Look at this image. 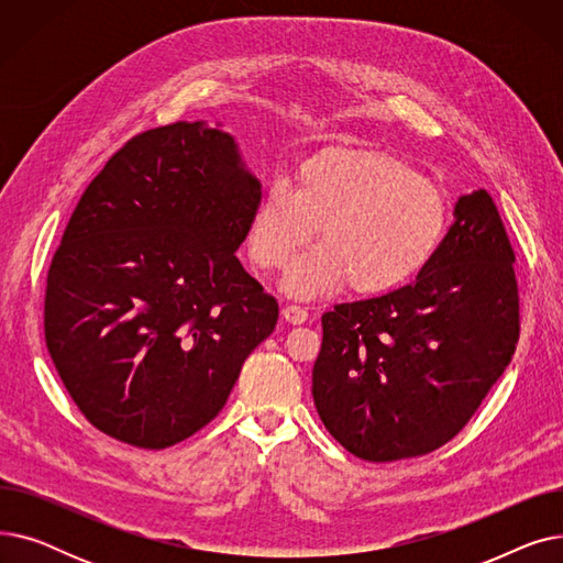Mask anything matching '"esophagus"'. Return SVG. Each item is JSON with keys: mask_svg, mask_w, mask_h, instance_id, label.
<instances>
[{"mask_svg": "<svg viewBox=\"0 0 563 563\" xmlns=\"http://www.w3.org/2000/svg\"><path fill=\"white\" fill-rule=\"evenodd\" d=\"M283 317H285L287 323H294V327H297V323H306L308 321V310L301 308V306H285L283 308Z\"/></svg>", "mask_w": 563, "mask_h": 563, "instance_id": "1", "label": "esophagus"}]
</instances>
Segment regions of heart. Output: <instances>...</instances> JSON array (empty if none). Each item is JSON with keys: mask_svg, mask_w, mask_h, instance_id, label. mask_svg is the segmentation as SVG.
<instances>
[{"mask_svg": "<svg viewBox=\"0 0 563 563\" xmlns=\"http://www.w3.org/2000/svg\"><path fill=\"white\" fill-rule=\"evenodd\" d=\"M319 230L323 242L291 264L285 291L314 299L349 283L376 297L416 278L440 251L448 202L410 164L376 147H333L297 168L294 189L274 180L249 223V255L283 269Z\"/></svg>", "mask_w": 563, "mask_h": 563, "instance_id": "obj_1", "label": "heart"}]
</instances>
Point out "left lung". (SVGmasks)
Masks as SVG:
<instances>
[{
  "label": "left lung",
  "mask_w": 563,
  "mask_h": 563,
  "mask_svg": "<svg viewBox=\"0 0 563 563\" xmlns=\"http://www.w3.org/2000/svg\"><path fill=\"white\" fill-rule=\"evenodd\" d=\"M514 249L488 191L461 196L418 278L321 314L312 399L331 435L388 463L452 440L505 374L520 335Z\"/></svg>",
  "instance_id": "8db88e82"
}]
</instances>
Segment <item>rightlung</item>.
Returning a JSON list of instances; mask_svg holds the SVG:
<instances>
[{
  "mask_svg": "<svg viewBox=\"0 0 563 563\" xmlns=\"http://www.w3.org/2000/svg\"><path fill=\"white\" fill-rule=\"evenodd\" d=\"M260 196L205 121L130 139L86 187L47 274L45 342L96 429L164 450L219 416L278 321L234 255Z\"/></svg>",
  "mask_w": 563,
  "mask_h": 563,
  "instance_id": "obj_1",
  "label": "right lung"
}]
</instances>
